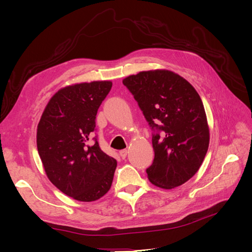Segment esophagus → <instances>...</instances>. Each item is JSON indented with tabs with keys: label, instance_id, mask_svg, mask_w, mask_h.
I'll use <instances>...</instances> for the list:
<instances>
[{
	"label": "esophagus",
	"instance_id": "34e87169",
	"mask_svg": "<svg viewBox=\"0 0 252 252\" xmlns=\"http://www.w3.org/2000/svg\"><path fill=\"white\" fill-rule=\"evenodd\" d=\"M127 154H128L127 149H123V150L120 151V156L122 157V158H125L127 157Z\"/></svg>",
	"mask_w": 252,
	"mask_h": 252
}]
</instances>
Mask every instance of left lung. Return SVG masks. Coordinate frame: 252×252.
<instances>
[{
  "label": "left lung",
  "instance_id": "obj_1",
  "mask_svg": "<svg viewBox=\"0 0 252 252\" xmlns=\"http://www.w3.org/2000/svg\"><path fill=\"white\" fill-rule=\"evenodd\" d=\"M152 129L154 163L146 170L152 184L172 189L200 169L209 146V126L194 87L167 69L140 71L123 80Z\"/></svg>",
  "mask_w": 252,
  "mask_h": 252
}]
</instances>
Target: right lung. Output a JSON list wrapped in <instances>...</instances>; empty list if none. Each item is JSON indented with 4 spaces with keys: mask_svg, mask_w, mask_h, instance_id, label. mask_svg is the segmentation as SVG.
Segmentation results:
<instances>
[{
    "mask_svg": "<svg viewBox=\"0 0 252 252\" xmlns=\"http://www.w3.org/2000/svg\"><path fill=\"white\" fill-rule=\"evenodd\" d=\"M111 81L72 84L59 89L45 107L36 129V146L49 181L80 202H93L109 191L117 159L89 140L98 107Z\"/></svg>",
    "mask_w": 252,
    "mask_h": 252,
    "instance_id": "obj_1",
    "label": "right lung"
}]
</instances>
